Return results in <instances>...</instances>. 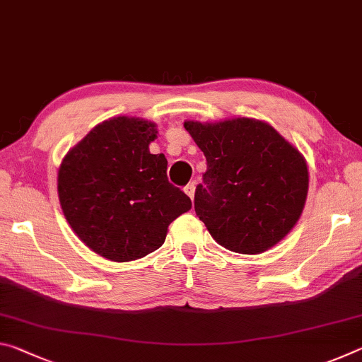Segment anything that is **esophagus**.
<instances>
[{
	"label": "esophagus",
	"instance_id": "34e87169",
	"mask_svg": "<svg viewBox=\"0 0 362 362\" xmlns=\"http://www.w3.org/2000/svg\"><path fill=\"white\" fill-rule=\"evenodd\" d=\"M194 192H196V187H194V183H189V185H187L185 187V193L189 196V199H194Z\"/></svg>",
	"mask_w": 362,
	"mask_h": 362
}]
</instances>
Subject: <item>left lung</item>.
<instances>
[{"label":"left lung","instance_id":"8db88e82","mask_svg":"<svg viewBox=\"0 0 362 362\" xmlns=\"http://www.w3.org/2000/svg\"><path fill=\"white\" fill-rule=\"evenodd\" d=\"M183 127L207 161L194 212L214 240L247 255L284 240L308 194V164L297 146L254 118L185 121Z\"/></svg>","mask_w":362,"mask_h":362}]
</instances>
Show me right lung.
Instances as JSON below:
<instances>
[{"label":"right lung","instance_id":"obj_1","mask_svg":"<svg viewBox=\"0 0 362 362\" xmlns=\"http://www.w3.org/2000/svg\"><path fill=\"white\" fill-rule=\"evenodd\" d=\"M156 124L115 116L97 124L64 156L57 193L71 230L103 259H142L166 241L168 228L192 209L170 185L168 159L151 155Z\"/></svg>","mask_w":362,"mask_h":362}]
</instances>
